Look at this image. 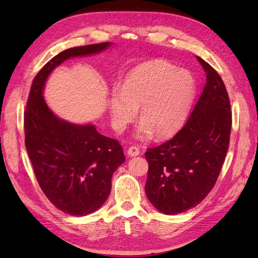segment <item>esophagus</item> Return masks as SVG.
Segmentation results:
<instances>
[{
    "instance_id": "obj_1",
    "label": "esophagus",
    "mask_w": 258,
    "mask_h": 258,
    "mask_svg": "<svg viewBox=\"0 0 258 258\" xmlns=\"http://www.w3.org/2000/svg\"><path fill=\"white\" fill-rule=\"evenodd\" d=\"M140 149L138 146H131L130 149L127 150V155L130 156V157H135V156H138V155H140Z\"/></svg>"
}]
</instances>
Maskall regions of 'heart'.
<instances>
[{
  "label": "heart",
  "mask_w": 258,
  "mask_h": 258,
  "mask_svg": "<svg viewBox=\"0 0 258 258\" xmlns=\"http://www.w3.org/2000/svg\"><path fill=\"white\" fill-rule=\"evenodd\" d=\"M195 80L188 71L165 61H152L125 76L120 89L113 87L108 113L115 131L120 132L139 109L141 122L135 138L163 139L176 133L185 122L195 95Z\"/></svg>",
  "instance_id": "obj_1"
}]
</instances>
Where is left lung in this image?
I'll return each mask as SVG.
<instances>
[{
  "label": "left lung",
  "mask_w": 258,
  "mask_h": 258,
  "mask_svg": "<svg viewBox=\"0 0 258 258\" xmlns=\"http://www.w3.org/2000/svg\"><path fill=\"white\" fill-rule=\"evenodd\" d=\"M206 83L183 128L165 143L149 149L145 193L166 215L193 208L215 185L225 160L232 127L226 87L218 73L196 56Z\"/></svg>",
  "instance_id": "1"
}]
</instances>
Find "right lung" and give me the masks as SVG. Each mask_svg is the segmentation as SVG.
Instances as JSON below:
<instances>
[{
  "instance_id": "obj_1",
  "label": "right lung",
  "mask_w": 258,
  "mask_h": 258,
  "mask_svg": "<svg viewBox=\"0 0 258 258\" xmlns=\"http://www.w3.org/2000/svg\"><path fill=\"white\" fill-rule=\"evenodd\" d=\"M112 42L68 48L47 62L33 81L24 115L25 147L38 185L52 204L73 216L94 213L108 199L112 175L125 162L116 140L94 124H75L54 114L43 96L48 76L69 58L106 51Z\"/></svg>"
}]
</instances>
